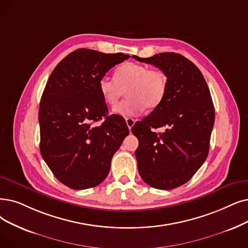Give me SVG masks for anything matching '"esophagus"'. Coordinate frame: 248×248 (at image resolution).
<instances>
[{"mask_svg": "<svg viewBox=\"0 0 248 248\" xmlns=\"http://www.w3.org/2000/svg\"><path fill=\"white\" fill-rule=\"evenodd\" d=\"M134 123H135L134 119H132V118H126V124H127L128 128H129L130 131H131V129H132V127H133Z\"/></svg>", "mask_w": 248, "mask_h": 248, "instance_id": "esophagus-1", "label": "esophagus"}]
</instances>
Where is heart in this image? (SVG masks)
Segmentation results:
<instances>
[{"instance_id":"b5f03b06","label":"heart","mask_w":248,"mask_h":248,"mask_svg":"<svg viewBox=\"0 0 248 248\" xmlns=\"http://www.w3.org/2000/svg\"><path fill=\"white\" fill-rule=\"evenodd\" d=\"M167 75L158 69L128 62L119 66L115 78L104 76L98 81V90L108 106H115L127 93L128 97L114 108V112L124 116H137L146 108L154 110L160 106L166 94Z\"/></svg>"}]
</instances>
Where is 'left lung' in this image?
Returning a JSON list of instances; mask_svg holds the SVG:
<instances>
[{
    "instance_id": "1",
    "label": "left lung",
    "mask_w": 248,
    "mask_h": 248,
    "mask_svg": "<svg viewBox=\"0 0 248 248\" xmlns=\"http://www.w3.org/2000/svg\"><path fill=\"white\" fill-rule=\"evenodd\" d=\"M133 58L157 67L168 78L160 106L131 129L138 138V173L156 189H174L189 181L209 155L215 123L211 93L200 69L180 54ZM161 126L164 133L153 131Z\"/></svg>"
}]
</instances>
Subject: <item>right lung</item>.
Segmentation results:
<instances>
[{
  "label": "right lung",
  "instance_id": "right-lung-1",
  "mask_svg": "<svg viewBox=\"0 0 248 248\" xmlns=\"http://www.w3.org/2000/svg\"><path fill=\"white\" fill-rule=\"evenodd\" d=\"M129 57L78 48L49 75L39 104V148L55 177L69 188L87 189L102 183L129 134L121 116H108L98 90L100 79Z\"/></svg>",
  "mask_w": 248,
  "mask_h": 248
}]
</instances>
